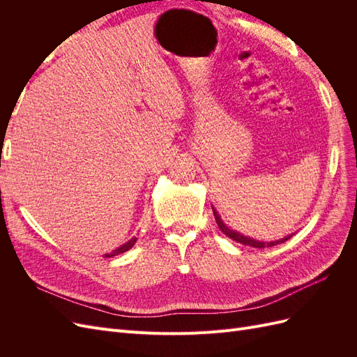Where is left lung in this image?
I'll return each mask as SVG.
<instances>
[{
	"label": "left lung",
	"instance_id": "left-lung-1",
	"mask_svg": "<svg viewBox=\"0 0 357 357\" xmlns=\"http://www.w3.org/2000/svg\"><path fill=\"white\" fill-rule=\"evenodd\" d=\"M213 213H214V219H215V223H218V226H219V229L225 234V235H228L229 238H232L234 241H236V243H240V244H244V245H250V247H255V248H265V247H273V245H277V244H282V243H284V241H287L291 235H289V236H284V238H282V240H277V241H269V243H264V241H259V240H253V238H250V236H245V235H243V234H240V232H236V231H234V229H231V228H228V226H226L225 223H223V220L220 219V215H219V213H218V210H215L214 207H213Z\"/></svg>",
	"mask_w": 357,
	"mask_h": 357
}]
</instances>
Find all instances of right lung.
Instances as JSON below:
<instances>
[{"label": "right lung", "instance_id": "add662e5", "mask_svg": "<svg viewBox=\"0 0 357 357\" xmlns=\"http://www.w3.org/2000/svg\"><path fill=\"white\" fill-rule=\"evenodd\" d=\"M135 243H137V238H135V236H134V238H131V240H129L128 243L122 244L121 247L116 248V250H113L112 253H107V255H104V257H113V256H116V255L125 253V252H126V250H129V248H131V247H132Z\"/></svg>", "mask_w": 357, "mask_h": 357}]
</instances>
